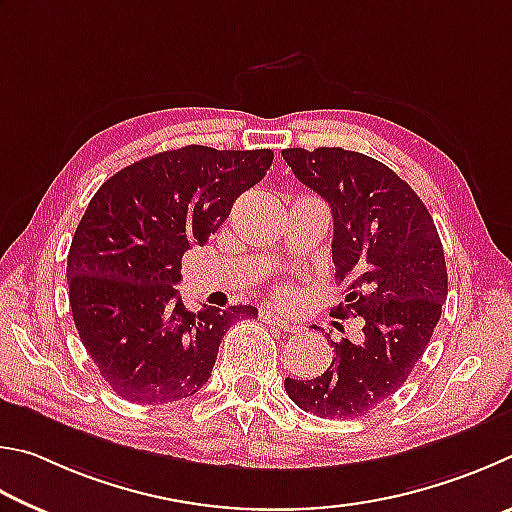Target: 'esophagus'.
<instances>
[{
  "mask_svg": "<svg viewBox=\"0 0 512 512\" xmlns=\"http://www.w3.org/2000/svg\"><path fill=\"white\" fill-rule=\"evenodd\" d=\"M261 319L265 321V324L285 330V333H292V330H297V326H292L288 319L281 317V315H274V312H261Z\"/></svg>",
  "mask_w": 512,
  "mask_h": 512,
  "instance_id": "34e87169",
  "label": "esophagus"
}]
</instances>
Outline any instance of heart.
<instances>
[{
    "mask_svg": "<svg viewBox=\"0 0 512 512\" xmlns=\"http://www.w3.org/2000/svg\"><path fill=\"white\" fill-rule=\"evenodd\" d=\"M279 297H288V288H281L279 290Z\"/></svg>",
    "mask_w": 512,
    "mask_h": 512,
    "instance_id": "heart-1",
    "label": "heart"
}]
</instances>
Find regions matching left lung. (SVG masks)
Returning <instances> with one entry per match:
<instances>
[{
    "label": "left lung",
    "instance_id": "left-lung-1",
    "mask_svg": "<svg viewBox=\"0 0 512 512\" xmlns=\"http://www.w3.org/2000/svg\"><path fill=\"white\" fill-rule=\"evenodd\" d=\"M283 159L333 211L335 279L348 285L333 315L362 321V342H330V369L288 378L285 391L321 418L364 416L407 382L441 319V238L414 188L382 161L344 148H288Z\"/></svg>",
    "mask_w": 512,
    "mask_h": 512
}]
</instances>
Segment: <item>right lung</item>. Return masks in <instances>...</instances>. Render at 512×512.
I'll return each mask as SVG.
<instances>
[{
	"label": "right lung",
	"mask_w": 512,
	"mask_h": 512,
	"mask_svg": "<svg viewBox=\"0 0 512 512\" xmlns=\"http://www.w3.org/2000/svg\"><path fill=\"white\" fill-rule=\"evenodd\" d=\"M274 152L184 146L125 166L98 188L71 240L69 303L80 342L116 396L164 405L211 378L220 342L254 306L191 312L182 258L261 182Z\"/></svg>",
	"instance_id": "obj_1"
}]
</instances>
